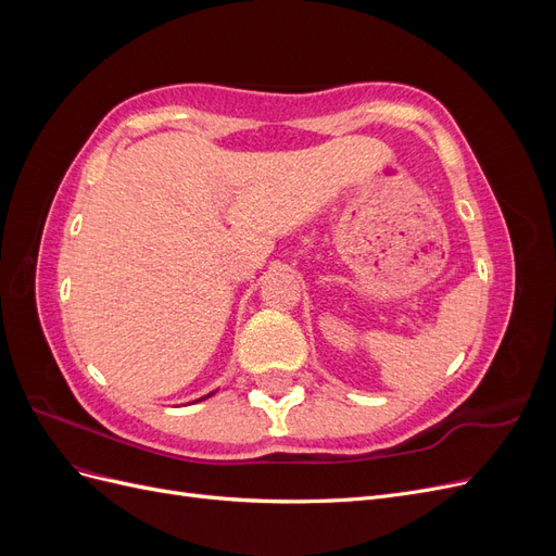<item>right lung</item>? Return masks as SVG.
Masks as SVG:
<instances>
[{
    "label": "right lung",
    "instance_id": "right-lung-1",
    "mask_svg": "<svg viewBox=\"0 0 556 556\" xmlns=\"http://www.w3.org/2000/svg\"><path fill=\"white\" fill-rule=\"evenodd\" d=\"M208 396H211V394H208ZM204 399H206V396H204Z\"/></svg>",
    "mask_w": 556,
    "mask_h": 556
}]
</instances>
